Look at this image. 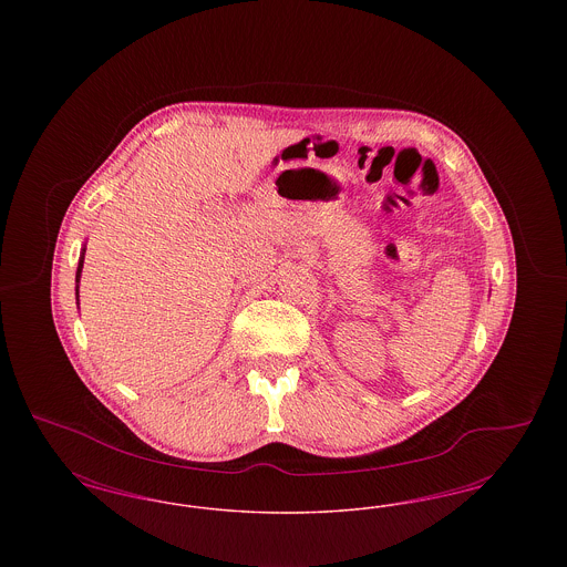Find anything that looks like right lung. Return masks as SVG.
<instances>
[{"label": "right lung", "mask_w": 567, "mask_h": 567, "mask_svg": "<svg viewBox=\"0 0 567 567\" xmlns=\"http://www.w3.org/2000/svg\"><path fill=\"white\" fill-rule=\"evenodd\" d=\"M82 264H84V248H82L81 259H79V270H76V299H79V282H81Z\"/></svg>", "instance_id": "obj_1"}]
</instances>
